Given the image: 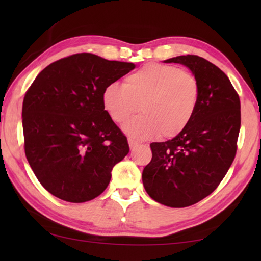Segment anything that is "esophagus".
<instances>
[{
	"instance_id": "esophagus-1",
	"label": "esophagus",
	"mask_w": 261,
	"mask_h": 261,
	"mask_svg": "<svg viewBox=\"0 0 261 261\" xmlns=\"http://www.w3.org/2000/svg\"><path fill=\"white\" fill-rule=\"evenodd\" d=\"M127 143H129V146H130V148H131V149H135V148L139 145L138 141H136L135 139H132V138H129V139H127Z\"/></svg>"
}]
</instances>
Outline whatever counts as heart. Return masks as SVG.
<instances>
[{
    "instance_id": "heart-1",
    "label": "heart",
    "mask_w": 261,
    "mask_h": 261,
    "mask_svg": "<svg viewBox=\"0 0 261 261\" xmlns=\"http://www.w3.org/2000/svg\"><path fill=\"white\" fill-rule=\"evenodd\" d=\"M199 83L191 72L174 65L148 63L124 79L105 87L102 103L110 118L123 123L140 108L143 114L124 125L136 138H173L192 120L199 100Z\"/></svg>"
}]
</instances>
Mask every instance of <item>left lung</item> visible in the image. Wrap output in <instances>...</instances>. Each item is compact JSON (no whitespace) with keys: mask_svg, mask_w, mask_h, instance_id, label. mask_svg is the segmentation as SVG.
I'll return each mask as SVG.
<instances>
[{"mask_svg":"<svg viewBox=\"0 0 261 261\" xmlns=\"http://www.w3.org/2000/svg\"><path fill=\"white\" fill-rule=\"evenodd\" d=\"M191 70L199 100L189 125L173 139L152 143V160L143 170L149 197L169 207H188L219 187L237 152L241 101L222 70L197 55L166 61Z\"/></svg>","mask_w":261,"mask_h":261,"instance_id":"1","label":"left lung"}]
</instances>
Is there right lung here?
Segmentation results:
<instances>
[{
  "instance_id": "add662e5",
  "label": "right lung",
  "mask_w": 261,
  "mask_h": 261,
  "mask_svg": "<svg viewBox=\"0 0 261 261\" xmlns=\"http://www.w3.org/2000/svg\"><path fill=\"white\" fill-rule=\"evenodd\" d=\"M134 63L81 53L53 62L23 101L25 155L40 184L69 202L94 199L129 153L124 134L102 103L105 87Z\"/></svg>"
}]
</instances>
